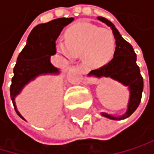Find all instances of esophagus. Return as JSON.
I'll return each mask as SVG.
<instances>
[{
	"mask_svg": "<svg viewBox=\"0 0 154 154\" xmlns=\"http://www.w3.org/2000/svg\"><path fill=\"white\" fill-rule=\"evenodd\" d=\"M76 67H79V68H80L82 71L86 72V67L83 66V64H76Z\"/></svg>",
	"mask_w": 154,
	"mask_h": 154,
	"instance_id": "34e87169",
	"label": "esophagus"
}]
</instances>
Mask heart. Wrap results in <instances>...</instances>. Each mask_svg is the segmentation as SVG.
Returning <instances> with one entry per match:
<instances>
[{
	"mask_svg": "<svg viewBox=\"0 0 154 154\" xmlns=\"http://www.w3.org/2000/svg\"><path fill=\"white\" fill-rule=\"evenodd\" d=\"M56 48L60 54L69 59L81 54L84 63L88 66L99 67L113 57L116 40L109 29L81 22L67 28L64 40H58Z\"/></svg>",
	"mask_w": 154,
	"mask_h": 154,
	"instance_id": "obj_1",
	"label": "heart"
}]
</instances>
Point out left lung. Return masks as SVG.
<instances>
[{
    "mask_svg": "<svg viewBox=\"0 0 154 154\" xmlns=\"http://www.w3.org/2000/svg\"><path fill=\"white\" fill-rule=\"evenodd\" d=\"M98 19L111 26L116 38V46L113 59L100 68L91 70L88 75H95L97 78H100V76L108 78L109 76V78L118 80L124 85L128 86L130 91V99L127 113L120 117H115L104 113L103 114V116L110 119H125L134 113L140 103L143 91V79L140 75V67L136 63L137 55L135 54L133 47L121 37L118 30L111 21L100 16L98 17Z\"/></svg>",
    "mask_w": 154,
    "mask_h": 154,
    "instance_id": "8db88e82",
    "label": "left lung"
}]
</instances>
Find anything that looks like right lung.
Segmentation results:
<instances>
[{
    "label": "right lung",
    "mask_w": 154,
    "mask_h": 154,
    "mask_svg": "<svg viewBox=\"0 0 154 154\" xmlns=\"http://www.w3.org/2000/svg\"><path fill=\"white\" fill-rule=\"evenodd\" d=\"M74 18H57L35 26L27 38L26 44L17 57L14 67V76L10 86V95L14 104V97L23 87L37 75L47 73H58V69L51 63V56L56 54V39L63 28ZM22 119H24L16 111Z\"/></svg>",
    "instance_id": "right-lung-1"
}]
</instances>
